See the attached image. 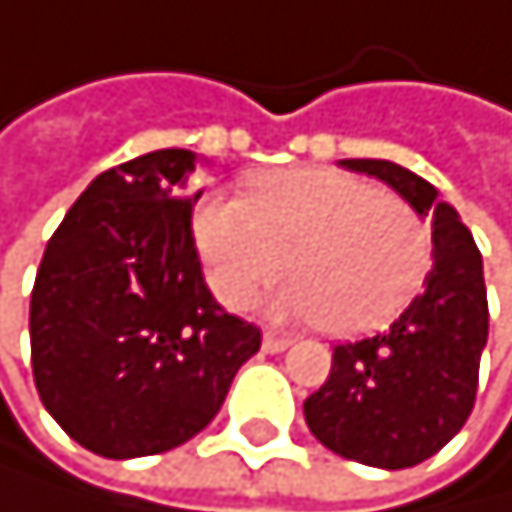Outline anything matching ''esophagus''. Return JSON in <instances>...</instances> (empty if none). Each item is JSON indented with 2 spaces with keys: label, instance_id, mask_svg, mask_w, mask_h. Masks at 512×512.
<instances>
[{
  "label": "esophagus",
  "instance_id": "obj_1",
  "mask_svg": "<svg viewBox=\"0 0 512 512\" xmlns=\"http://www.w3.org/2000/svg\"><path fill=\"white\" fill-rule=\"evenodd\" d=\"M288 346H291L288 336H278V333H266V336H262V349H266V352H285Z\"/></svg>",
  "mask_w": 512,
  "mask_h": 512
}]
</instances>
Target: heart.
Here are the masks:
<instances>
[{"label":"heart","mask_w":512,"mask_h":512,"mask_svg":"<svg viewBox=\"0 0 512 512\" xmlns=\"http://www.w3.org/2000/svg\"><path fill=\"white\" fill-rule=\"evenodd\" d=\"M195 250L214 298L246 307L288 266L272 311L333 336L388 327L433 269V230L410 205L336 169H278L246 198L205 195L192 214ZM289 262H284V256Z\"/></svg>","instance_id":"heart-1"}]
</instances>
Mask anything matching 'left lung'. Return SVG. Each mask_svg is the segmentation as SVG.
Masks as SVG:
<instances>
[{
    "label": "left lung",
    "instance_id": "1",
    "mask_svg": "<svg viewBox=\"0 0 512 512\" xmlns=\"http://www.w3.org/2000/svg\"><path fill=\"white\" fill-rule=\"evenodd\" d=\"M433 217V269L391 330L333 349L304 420L330 452L372 468H410L462 430L487 346V288L475 237L430 182L388 160H343Z\"/></svg>",
    "mask_w": 512,
    "mask_h": 512
}]
</instances>
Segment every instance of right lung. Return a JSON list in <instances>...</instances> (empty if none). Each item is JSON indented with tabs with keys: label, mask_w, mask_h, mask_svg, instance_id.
Returning <instances> with one entry per match:
<instances>
[{
	"label": "right lung",
	"mask_w": 512,
	"mask_h": 512,
	"mask_svg": "<svg viewBox=\"0 0 512 512\" xmlns=\"http://www.w3.org/2000/svg\"><path fill=\"white\" fill-rule=\"evenodd\" d=\"M192 150L102 172L50 237L31 291V368L47 413L102 458L189 442L262 333L205 285L185 182Z\"/></svg>",
	"instance_id": "1"
}]
</instances>
